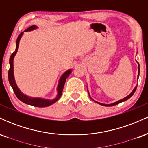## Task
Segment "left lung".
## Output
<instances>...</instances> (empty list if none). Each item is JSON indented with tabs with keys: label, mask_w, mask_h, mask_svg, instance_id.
I'll list each match as a JSON object with an SVG mask.
<instances>
[{
	"label": "left lung",
	"mask_w": 148,
	"mask_h": 148,
	"mask_svg": "<svg viewBox=\"0 0 148 148\" xmlns=\"http://www.w3.org/2000/svg\"><path fill=\"white\" fill-rule=\"evenodd\" d=\"M137 63H138V76H137V81H138V77H139V73H140V66H139V64H138V62H137ZM136 88H137V86H135V88H134V89L132 91V92H131L130 94L129 95H127V97H125V98H123V99L118 100V101H115V102H113V103H108V104H106V103H103L98 102V101H95V100L93 99L91 97H90V95L89 91H88V88H87V90H88V94H89L90 97V99H92L93 101H95V102H96V103H99V104H100V105H102V106H115V105L118 104V103H120L123 102V101H126V100H127L128 99H130V98L131 97H132V96L134 94V92H135L136 90Z\"/></svg>",
	"instance_id": "left-lung-1"
}]
</instances>
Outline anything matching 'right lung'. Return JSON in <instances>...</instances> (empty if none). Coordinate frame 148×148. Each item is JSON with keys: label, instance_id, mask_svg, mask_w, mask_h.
I'll list each match as a JSON object with an SVG mask.
<instances>
[{"label": "right lung", "instance_id": "right-lung-1", "mask_svg": "<svg viewBox=\"0 0 148 148\" xmlns=\"http://www.w3.org/2000/svg\"><path fill=\"white\" fill-rule=\"evenodd\" d=\"M38 27L36 26L35 25L30 26L29 28H27L26 30H25L24 32H28V31H32V30L37 29ZM23 35V32L20 33V35H18L17 40H16V50L14 53H12V54L11 55V56L10 58V69L9 72H8V79H9V83L10 86L12 88L13 90H14L15 95H16V97L18 98L20 101H21L22 102L26 103V104L31 105V106H34L36 107H47L52 105L53 103L55 102L60 99L62 95V90H63L64 83H65L66 79H67V77L69 76V74L72 73V69H69L68 70H67L66 72H64L63 74H62V76H60V79L58 81V84L57 86V95L54 99H45V98H41V97H30L25 95V94H23L22 92L20 90V89L18 88L17 85L16 84V81L14 79V64H13V61H14V58L15 55L17 53L18 49V45H19V42L21 40L22 35Z\"/></svg>", "mask_w": 148, "mask_h": 148}]
</instances>
